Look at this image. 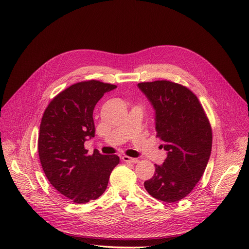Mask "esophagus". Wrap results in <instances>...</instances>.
Returning a JSON list of instances; mask_svg holds the SVG:
<instances>
[{
    "instance_id": "esophagus-1",
    "label": "esophagus",
    "mask_w": 249,
    "mask_h": 249,
    "mask_svg": "<svg viewBox=\"0 0 249 249\" xmlns=\"http://www.w3.org/2000/svg\"><path fill=\"white\" fill-rule=\"evenodd\" d=\"M122 160L126 162H131V163H137L139 162V160L138 159H134V158H130L128 156H123L122 157Z\"/></svg>"
}]
</instances>
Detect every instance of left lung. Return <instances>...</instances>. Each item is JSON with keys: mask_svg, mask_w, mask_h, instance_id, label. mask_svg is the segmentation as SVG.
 Segmentation results:
<instances>
[{"mask_svg": "<svg viewBox=\"0 0 249 249\" xmlns=\"http://www.w3.org/2000/svg\"><path fill=\"white\" fill-rule=\"evenodd\" d=\"M156 110L157 137L167 152L162 165L144 186L154 198L172 203L186 197L206 169L212 150V128L198 97L170 81L138 84Z\"/></svg>", "mask_w": 249, "mask_h": 249, "instance_id": "obj_1", "label": "left lung"}]
</instances>
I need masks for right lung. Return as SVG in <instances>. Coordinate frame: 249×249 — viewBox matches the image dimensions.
<instances>
[{
    "label": "right lung",
    "mask_w": 249,
    "mask_h": 249,
    "mask_svg": "<svg viewBox=\"0 0 249 249\" xmlns=\"http://www.w3.org/2000/svg\"><path fill=\"white\" fill-rule=\"evenodd\" d=\"M117 88L95 80L70 86L46 107L38 136L41 166L52 186L77 204L97 199L119 163L116 155H92L85 142L94 137L93 108L107 91Z\"/></svg>",
    "instance_id": "add662e5"
}]
</instances>
